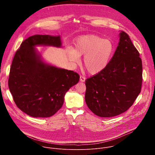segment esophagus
<instances>
[{"mask_svg": "<svg viewBox=\"0 0 155 155\" xmlns=\"http://www.w3.org/2000/svg\"><path fill=\"white\" fill-rule=\"evenodd\" d=\"M85 80H86V78H85L84 77L80 75V80L81 82L85 81Z\"/></svg>", "mask_w": 155, "mask_h": 155, "instance_id": "34e87169", "label": "esophagus"}]
</instances>
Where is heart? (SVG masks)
<instances>
[{"instance_id":"heart-1","label":"heart","mask_w":155,"mask_h":155,"mask_svg":"<svg viewBox=\"0 0 155 155\" xmlns=\"http://www.w3.org/2000/svg\"><path fill=\"white\" fill-rule=\"evenodd\" d=\"M114 51L112 41L97 35L80 37L76 41L74 50L68 51V56L74 62H78L80 56L84 55L83 64L91 74H96L107 65Z\"/></svg>"}]
</instances>
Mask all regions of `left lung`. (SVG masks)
Instances as JSON below:
<instances>
[{
	"label": "left lung",
	"instance_id": "obj_1",
	"mask_svg": "<svg viewBox=\"0 0 155 155\" xmlns=\"http://www.w3.org/2000/svg\"><path fill=\"white\" fill-rule=\"evenodd\" d=\"M140 54L124 31L105 68L85 80V101L96 115L112 117L126 112L141 91L142 63Z\"/></svg>",
	"mask_w": 155,
	"mask_h": 155
}]
</instances>
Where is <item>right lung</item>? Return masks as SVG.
I'll return each mask as SVG.
<instances>
[{
  "label": "right lung",
  "mask_w": 155,
  "mask_h": 155,
  "mask_svg": "<svg viewBox=\"0 0 155 155\" xmlns=\"http://www.w3.org/2000/svg\"><path fill=\"white\" fill-rule=\"evenodd\" d=\"M37 45L61 47V37L34 35L25 40L13 58L8 84L21 110L32 117H50L62 107L65 93L80 75L44 63L34 48Z\"/></svg>",
  "instance_id": "1"
}]
</instances>
